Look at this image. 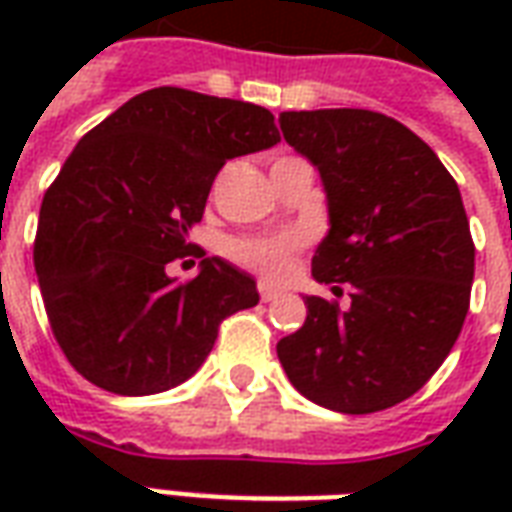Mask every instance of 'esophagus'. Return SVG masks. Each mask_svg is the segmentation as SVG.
<instances>
[{
    "mask_svg": "<svg viewBox=\"0 0 512 512\" xmlns=\"http://www.w3.org/2000/svg\"><path fill=\"white\" fill-rule=\"evenodd\" d=\"M257 293H260V301H274V299H279V296H282V290L274 288V285H266V282H263V285L257 288Z\"/></svg>",
    "mask_w": 512,
    "mask_h": 512,
    "instance_id": "obj_1",
    "label": "esophagus"
}]
</instances>
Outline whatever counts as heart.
Returning a JSON list of instances; mask_svg holds the SVG:
<instances>
[{
  "mask_svg": "<svg viewBox=\"0 0 512 512\" xmlns=\"http://www.w3.org/2000/svg\"><path fill=\"white\" fill-rule=\"evenodd\" d=\"M299 238L296 235H282V238H244L235 241L233 257L244 266L255 268L263 277L277 279L288 271V263L293 252L299 249Z\"/></svg>",
  "mask_w": 512,
  "mask_h": 512,
  "instance_id": "obj_1",
  "label": "heart"
}]
</instances>
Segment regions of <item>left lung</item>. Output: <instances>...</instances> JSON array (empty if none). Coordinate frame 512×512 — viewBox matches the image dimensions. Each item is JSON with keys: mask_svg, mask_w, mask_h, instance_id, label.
<instances>
[{"mask_svg": "<svg viewBox=\"0 0 512 512\" xmlns=\"http://www.w3.org/2000/svg\"><path fill=\"white\" fill-rule=\"evenodd\" d=\"M279 128L318 167L329 202L312 277L351 285L348 310L307 296V321L279 340V362L323 408L397 406L439 370L469 312L474 241L458 183L381 112H282Z\"/></svg>", "mask_w": 512, "mask_h": 512, "instance_id": "1", "label": "left lung"}]
</instances>
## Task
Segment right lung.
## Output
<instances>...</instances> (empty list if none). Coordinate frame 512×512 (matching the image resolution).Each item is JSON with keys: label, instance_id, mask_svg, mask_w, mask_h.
I'll list each match as a JSON object with an SVG mask.
<instances>
[{"label": "right lung", "instance_id": "add662e5", "mask_svg": "<svg viewBox=\"0 0 512 512\" xmlns=\"http://www.w3.org/2000/svg\"><path fill=\"white\" fill-rule=\"evenodd\" d=\"M263 106L156 87L84 134L40 205L35 274L62 354L115 395L183 384L211 354L219 323L257 304L255 279L205 257L189 282L167 263L227 158L277 145Z\"/></svg>", "mask_w": 512, "mask_h": 512}]
</instances>
